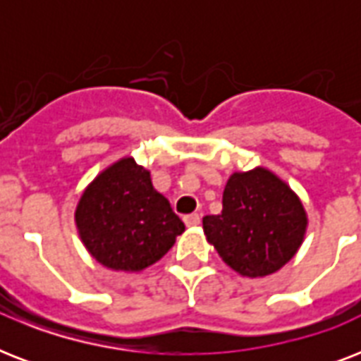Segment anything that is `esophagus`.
I'll list each match as a JSON object with an SVG mask.
<instances>
[{
  "mask_svg": "<svg viewBox=\"0 0 361 361\" xmlns=\"http://www.w3.org/2000/svg\"><path fill=\"white\" fill-rule=\"evenodd\" d=\"M183 221H185L187 226H197L198 223H200V215L198 214H189L183 217Z\"/></svg>",
  "mask_w": 361,
  "mask_h": 361,
  "instance_id": "34e87169",
  "label": "esophagus"
}]
</instances>
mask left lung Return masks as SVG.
Listing matches in <instances>:
<instances>
[{"instance_id": "obj_1", "label": "left lung", "mask_w": 361, "mask_h": 361, "mask_svg": "<svg viewBox=\"0 0 361 361\" xmlns=\"http://www.w3.org/2000/svg\"><path fill=\"white\" fill-rule=\"evenodd\" d=\"M305 225L296 195L264 169L232 174L223 192V212L202 219L204 234L221 258L247 277L283 268L302 243Z\"/></svg>"}]
</instances>
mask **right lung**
<instances>
[{
  "label": "right lung",
  "instance_id": "right-lung-1",
  "mask_svg": "<svg viewBox=\"0 0 361 361\" xmlns=\"http://www.w3.org/2000/svg\"><path fill=\"white\" fill-rule=\"evenodd\" d=\"M87 251L110 269L138 271L164 257L185 231L152 178L130 157L95 178L76 208Z\"/></svg>",
  "mask_w": 361,
  "mask_h": 361
}]
</instances>
